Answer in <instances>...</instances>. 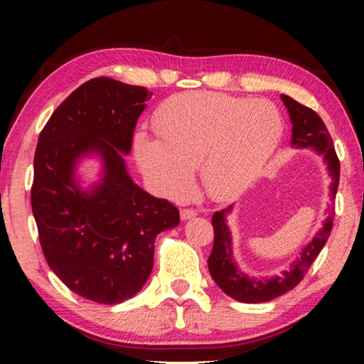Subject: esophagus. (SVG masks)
Wrapping results in <instances>:
<instances>
[{
  "label": "esophagus",
  "instance_id": "esophagus-1",
  "mask_svg": "<svg viewBox=\"0 0 364 364\" xmlns=\"http://www.w3.org/2000/svg\"><path fill=\"white\" fill-rule=\"evenodd\" d=\"M180 215H181V220L186 221V220L194 218L196 215H197V212L194 210V208H183V210L180 212Z\"/></svg>",
  "mask_w": 364,
  "mask_h": 364
}]
</instances>
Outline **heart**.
Masks as SVG:
<instances>
[{"mask_svg":"<svg viewBox=\"0 0 364 364\" xmlns=\"http://www.w3.org/2000/svg\"><path fill=\"white\" fill-rule=\"evenodd\" d=\"M159 139L134 138V156L147 183L160 196L178 199L202 184L217 200L236 196L267 167L282 136L274 104L212 91L170 97L154 114Z\"/></svg>","mask_w":364,"mask_h":364,"instance_id":"heart-1","label":"heart"}]
</instances>
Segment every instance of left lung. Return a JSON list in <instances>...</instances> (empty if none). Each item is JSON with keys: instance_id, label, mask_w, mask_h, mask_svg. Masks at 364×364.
Masks as SVG:
<instances>
[{"instance_id": "8db88e82", "label": "left lung", "mask_w": 364, "mask_h": 364, "mask_svg": "<svg viewBox=\"0 0 364 364\" xmlns=\"http://www.w3.org/2000/svg\"><path fill=\"white\" fill-rule=\"evenodd\" d=\"M281 101L284 102L289 117H291V146L295 149H311L324 160L331 178V204L328 207V218L324 220L323 228L310 242L305 244V247L300 252V257L295 258L291 268L284 269L281 274H276L273 278L262 279L245 274L234 260L232 236L230 226H228V215L232 212V205L213 215L212 225L215 239L212 254L208 257V271H210V276L221 291L230 295L231 299L242 301V304H262V301H269L292 291L304 279L308 268L311 267V263L315 262V258L324 247L332 230V220H334V199L338 188V176H341V164H338L328 128L315 110L301 106L291 96L281 95Z\"/></svg>"}]
</instances>
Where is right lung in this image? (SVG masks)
I'll use <instances>...</instances> for the list:
<instances>
[{
  "label": "right lung",
  "instance_id": "1",
  "mask_svg": "<svg viewBox=\"0 0 364 364\" xmlns=\"http://www.w3.org/2000/svg\"><path fill=\"white\" fill-rule=\"evenodd\" d=\"M151 96L144 86L90 80L54 110L36 146L32 212L43 254L72 292L96 304L134 297L151 276L157 234L180 225L178 208L127 168ZM86 159L100 164L88 187L77 175Z\"/></svg>",
  "mask_w": 364,
  "mask_h": 364
}]
</instances>
